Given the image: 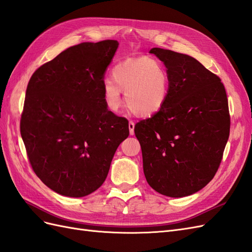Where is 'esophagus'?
<instances>
[{"mask_svg": "<svg viewBox=\"0 0 252 252\" xmlns=\"http://www.w3.org/2000/svg\"><path fill=\"white\" fill-rule=\"evenodd\" d=\"M134 127H135V124L133 121L128 122V130H130V135H134Z\"/></svg>", "mask_w": 252, "mask_h": 252, "instance_id": "34e87169", "label": "esophagus"}]
</instances>
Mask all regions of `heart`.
<instances>
[{"label":"heart","mask_w":252,"mask_h":252,"mask_svg":"<svg viewBox=\"0 0 252 252\" xmlns=\"http://www.w3.org/2000/svg\"><path fill=\"white\" fill-rule=\"evenodd\" d=\"M112 80L103 82L106 107L116 112L125 92L127 108L138 117H150L162 109L169 95L170 73L165 64L150 57L127 59L112 70Z\"/></svg>","instance_id":"heart-1"}]
</instances>
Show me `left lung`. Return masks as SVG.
<instances>
[{
    "label": "left lung",
    "mask_w": 252,
    "mask_h": 252,
    "mask_svg": "<svg viewBox=\"0 0 252 252\" xmlns=\"http://www.w3.org/2000/svg\"><path fill=\"white\" fill-rule=\"evenodd\" d=\"M170 73L165 106L134 127L148 184L167 197L202 189L214 178L230 133L220 79L193 57L153 48Z\"/></svg>",
    "instance_id": "obj_1"
}]
</instances>
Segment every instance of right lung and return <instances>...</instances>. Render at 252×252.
Here are the masks:
<instances>
[{"label":"right lung","mask_w":252,"mask_h":252,"mask_svg":"<svg viewBox=\"0 0 252 252\" xmlns=\"http://www.w3.org/2000/svg\"><path fill=\"white\" fill-rule=\"evenodd\" d=\"M117 40L68 48L32 75L21 116V136L33 170L49 189L80 198L105 181L128 122L103 98L106 69Z\"/></svg>","instance_id":"add662e5"}]
</instances>
